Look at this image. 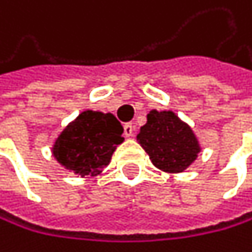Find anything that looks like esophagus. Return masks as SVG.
Masks as SVG:
<instances>
[{
	"label": "esophagus",
	"instance_id": "34e87169",
	"mask_svg": "<svg viewBox=\"0 0 252 252\" xmlns=\"http://www.w3.org/2000/svg\"><path fill=\"white\" fill-rule=\"evenodd\" d=\"M133 133H134L133 124H125L124 125V136L125 138H130V136H133Z\"/></svg>",
	"mask_w": 252,
	"mask_h": 252
}]
</instances>
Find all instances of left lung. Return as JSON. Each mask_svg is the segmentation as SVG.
Returning <instances> with one entry per match:
<instances>
[{
  "label": "left lung",
  "mask_w": 252,
  "mask_h": 252,
  "mask_svg": "<svg viewBox=\"0 0 252 252\" xmlns=\"http://www.w3.org/2000/svg\"><path fill=\"white\" fill-rule=\"evenodd\" d=\"M136 139L155 167L167 173L184 172L201 152L192 127L170 110H152Z\"/></svg>",
  "instance_id": "obj_1"
}]
</instances>
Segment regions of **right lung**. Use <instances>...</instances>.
<instances>
[{
  "instance_id": "obj_1",
  "label": "right lung",
  "mask_w": 252,
  "mask_h": 252,
  "mask_svg": "<svg viewBox=\"0 0 252 252\" xmlns=\"http://www.w3.org/2000/svg\"><path fill=\"white\" fill-rule=\"evenodd\" d=\"M122 125L111 113L85 110L64 127L52 145V157L77 177H97L124 142Z\"/></svg>"
}]
</instances>
